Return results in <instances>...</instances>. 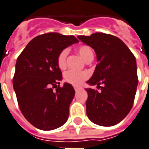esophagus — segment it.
<instances>
[{"label": "esophagus", "instance_id": "esophagus-1", "mask_svg": "<svg viewBox=\"0 0 149 149\" xmlns=\"http://www.w3.org/2000/svg\"><path fill=\"white\" fill-rule=\"evenodd\" d=\"M79 90H80V88L78 87V86H74V91H79Z\"/></svg>", "mask_w": 149, "mask_h": 149}]
</instances>
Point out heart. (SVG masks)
<instances>
[{
  "label": "heart",
  "mask_w": 149,
  "mask_h": 149,
  "mask_svg": "<svg viewBox=\"0 0 149 149\" xmlns=\"http://www.w3.org/2000/svg\"><path fill=\"white\" fill-rule=\"evenodd\" d=\"M78 52L84 60H86V58L91 56H94V52L89 46L79 47ZM67 55H68V50L67 49L63 50L58 55L57 63H58V66L60 69H64L66 67ZM88 77H89V74L86 71L69 70L64 74L65 81L74 86L81 85L83 81L87 79Z\"/></svg>",
  "instance_id": "b5f03b06"
}]
</instances>
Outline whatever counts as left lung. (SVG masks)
<instances>
[{"mask_svg": "<svg viewBox=\"0 0 149 149\" xmlns=\"http://www.w3.org/2000/svg\"><path fill=\"white\" fill-rule=\"evenodd\" d=\"M78 38L97 55V66L86 82L97 85L101 91L86 88L87 117L101 126L115 125L126 117L133 105L138 84L135 56L119 38L112 35L96 32Z\"/></svg>", "mask_w": 149, "mask_h": 149, "instance_id": "1", "label": "left lung"}]
</instances>
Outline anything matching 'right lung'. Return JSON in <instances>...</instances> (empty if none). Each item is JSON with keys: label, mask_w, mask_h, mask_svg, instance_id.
<instances>
[{"label": "right lung", "mask_w": 149, "mask_h": 149, "mask_svg": "<svg viewBox=\"0 0 149 149\" xmlns=\"http://www.w3.org/2000/svg\"><path fill=\"white\" fill-rule=\"evenodd\" d=\"M76 43L79 40L74 36L57 32L40 35L28 43L17 58L13 82L18 105L24 117L39 130H55L68 119L75 91L67 82L57 87L62 80L57 60L63 50Z\"/></svg>", "instance_id": "1"}]
</instances>
